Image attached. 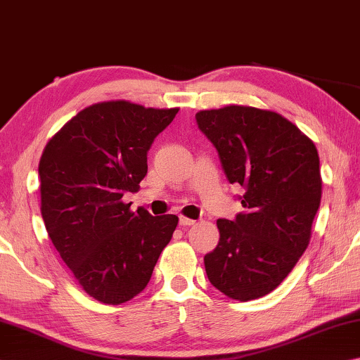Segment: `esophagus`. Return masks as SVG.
I'll use <instances>...</instances> for the list:
<instances>
[{
	"label": "esophagus",
	"instance_id": "34e87169",
	"mask_svg": "<svg viewBox=\"0 0 360 360\" xmlns=\"http://www.w3.org/2000/svg\"><path fill=\"white\" fill-rule=\"evenodd\" d=\"M194 224H196L194 219H190L186 217H180V226H184V228H188V226H194Z\"/></svg>",
	"mask_w": 360,
	"mask_h": 360
}]
</instances>
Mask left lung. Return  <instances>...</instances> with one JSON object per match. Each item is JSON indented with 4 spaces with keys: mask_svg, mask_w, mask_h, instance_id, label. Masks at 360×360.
Here are the masks:
<instances>
[{
    "mask_svg": "<svg viewBox=\"0 0 360 360\" xmlns=\"http://www.w3.org/2000/svg\"><path fill=\"white\" fill-rule=\"evenodd\" d=\"M196 120L228 180L245 188L247 209L234 221H217L219 242L204 257L207 276L231 299H259L281 285L310 243L323 194L318 150L274 110L231 104L199 110Z\"/></svg>",
    "mask_w": 360,
    "mask_h": 360,
    "instance_id": "obj_1",
    "label": "left lung"
}]
</instances>
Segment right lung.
<instances>
[{
    "instance_id": "obj_1",
    "label": "right lung",
    "mask_w": 360,
    "mask_h": 360,
    "mask_svg": "<svg viewBox=\"0 0 360 360\" xmlns=\"http://www.w3.org/2000/svg\"><path fill=\"white\" fill-rule=\"evenodd\" d=\"M179 107L124 99L85 107L52 136L39 161L41 213L50 240L82 289L120 305L148 285L179 217L124 204L147 175V151Z\"/></svg>"
}]
</instances>
